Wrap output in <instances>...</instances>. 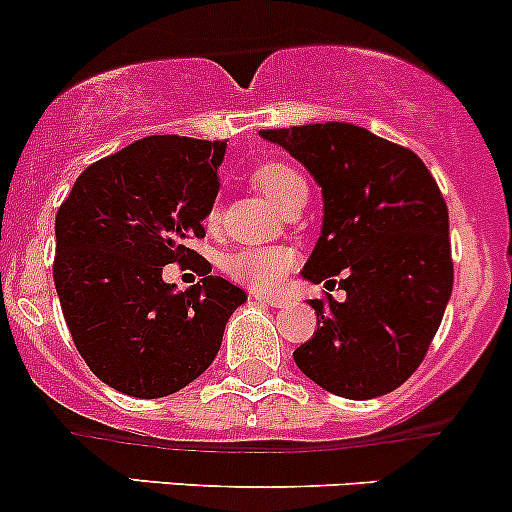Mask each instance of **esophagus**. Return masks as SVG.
<instances>
[{
  "label": "esophagus",
  "instance_id": "1",
  "mask_svg": "<svg viewBox=\"0 0 512 512\" xmlns=\"http://www.w3.org/2000/svg\"><path fill=\"white\" fill-rule=\"evenodd\" d=\"M254 295V298L258 300V303H268V305H273V308H283V305L288 303V298L286 295H276V293H263V291H254L251 293Z\"/></svg>",
  "mask_w": 512,
  "mask_h": 512
}]
</instances>
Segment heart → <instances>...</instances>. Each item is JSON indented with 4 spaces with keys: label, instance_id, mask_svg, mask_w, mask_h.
<instances>
[{
    "label": "heart",
    "instance_id": "1",
    "mask_svg": "<svg viewBox=\"0 0 512 512\" xmlns=\"http://www.w3.org/2000/svg\"><path fill=\"white\" fill-rule=\"evenodd\" d=\"M254 182L266 194L268 202L276 204L278 209L293 202L295 194L305 189L303 177L291 167L278 165V162H266V165L258 167L254 172ZM293 263V251L283 249V246H241V249L224 256L221 268L226 271V276L246 283V286L271 288L291 271Z\"/></svg>",
    "mask_w": 512,
    "mask_h": 512
}]
</instances>
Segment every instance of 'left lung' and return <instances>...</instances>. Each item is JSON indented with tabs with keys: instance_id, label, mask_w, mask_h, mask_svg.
<instances>
[{
	"instance_id": "left-lung-1",
	"label": "left lung",
	"mask_w": 512,
	"mask_h": 512,
	"mask_svg": "<svg viewBox=\"0 0 512 512\" xmlns=\"http://www.w3.org/2000/svg\"><path fill=\"white\" fill-rule=\"evenodd\" d=\"M291 152L323 192V226L303 266L342 303L310 300L318 330L295 365L330 394L374 399L412 377L453 288L449 209L412 150L352 123L261 130Z\"/></svg>"
}]
</instances>
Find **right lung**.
<instances>
[{
	"label": "right lung",
	"mask_w": 512,
	"mask_h": 512,
	"mask_svg": "<svg viewBox=\"0 0 512 512\" xmlns=\"http://www.w3.org/2000/svg\"><path fill=\"white\" fill-rule=\"evenodd\" d=\"M224 140L150 135L81 172L56 214L54 283L78 352L100 382L140 399L175 394L217 357L246 293L221 276L177 291L162 266L197 258L189 239L219 192Z\"/></svg>",
	"instance_id": "1"
}]
</instances>
